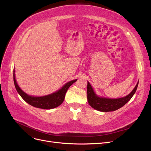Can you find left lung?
I'll use <instances>...</instances> for the list:
<instances>
[{"label": "left lung", "instance_id": "obj_1", "mask_svg": "<svg viewBox=\"0 0 151 151\" xmlns=\"http://www.w3.org/2000/svg\"><path fill=\"white\" fill-rule=\"evenodd\" d=\"M139 83L137 84L133 91L127 96L119 99H108L104 98H99L96 94L89 82H88L87 93H88V101L90 106L96 110L108 112L113 111L122 108L129 101L135 94Z\"/></svg>", "mask_w": 151, "mask_h": 151}]
</instances>
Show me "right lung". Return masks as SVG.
<instances>
[{"instance_id":"obj_1","label":"right lung","mask_w":151,"mask_h":151,"mask_svg":"<svg viewBox=\"0 0 151 151\" xmlns=\"http://www.w3.org/2000/svg\"><path fill=\"white\" fill-rule=\"evenodd\" d=\"M14 83L16 87V89L17 91V93L19 94L21 98L23 99L24 101L29 104L31 106H33L36 108L45 109H52L54 108H56L63 103L64 101L65 94L68 89L69 87L74 84L77 79L68 82L67 84L63 86L62 89H60L57 92L53 93L52 94L45 96L42 97H33L29 96L22 91L19 86H18L16 81L15 79V74H14Z\"/></svg>"}]
</instances>
